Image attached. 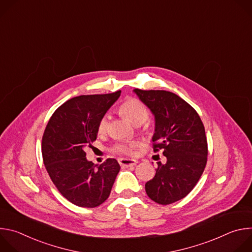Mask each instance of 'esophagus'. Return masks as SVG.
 Masks as SVG:
<instances>
[{
    "instance_id": "esophagus-1",
    "label": "esophagus",
    "mask_w": 252,
    "mask_h": 252,
    "mask_svg": "<svg viewBox=\"0 0 252 252\" xmlns=\"http://www.w3.org/2000/svg\"><path fill=\"white\" fill-rule=\"evenodd\" d=\"M119 163L122 166H133L137 163L135 159H129V158H119Z\"/></svg>"
}]
</instances>
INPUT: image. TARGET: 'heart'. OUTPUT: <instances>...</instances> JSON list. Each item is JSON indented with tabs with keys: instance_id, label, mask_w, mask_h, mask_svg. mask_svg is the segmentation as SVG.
<instances>
[{
	"instance_id": "obj_1",
	"label": "heart",
	"mask_w": 252,
	"mask_h": 252,
	"mask_svg": "<svg viewBox=\"0 0 252 252\" xmlns=\"http://www.w3.org/2000/svg\"><path fill=\"white\" fill-rule=\"evenodd\" d=\"M120 112L135 126L143 124L149 118L148 106L140 99L135 97H129L126 99L120 106ZM109 115H103L98 122L97 131L99 133H105L107 131V128H109ZM138 146L139 145L137 141L118 142L112 148V151L117 155L134 156Z\"/></svg>"
}]
</instances>
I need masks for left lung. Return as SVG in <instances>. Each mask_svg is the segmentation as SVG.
I'll list each match as a JSON object with an SVG mask.
<instances>
[{
  "instance_id": "obj_1",
  "label": "left lung",
  "mask_w": 252,
  "mask_h": 252,
  "mask_svg": "<svg viewBox=\"0 0 252 252\" xmlns=\"http://www.w3.org/2000/svg\"><path fill=\"white\" fill-rule=\"evenodd\" d=\"M156 118L154 152L163 151L166 163L158 162L156 175L146 184L151 199L170 204L196 186L207 161V140L200 117L177 94L159 90L134 89Z\"/></svg>"
}]
</instances>
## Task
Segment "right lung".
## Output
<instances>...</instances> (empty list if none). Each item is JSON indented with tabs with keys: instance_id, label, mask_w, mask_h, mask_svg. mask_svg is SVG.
<instances>
[{
	"instance_id": "right-lung-1",
	"label": "right lung",
	"mask_w": 252,
	"mask_h": 252,
	"mask_svg": "<svg viewBox=\"0 0 252 252\" xmlns=\"http://www.w3.org/2000/svg\"><path fill=\"white\" fill-rule=\"evenodd\" d=\"M121 91L70 98L51 117L42 139L46 169L61 194L81 207H96L110 196L121 169L115 158L99 165L87 160V147L96 139L100 118Z\"/></svg>"
}]
</instances>
